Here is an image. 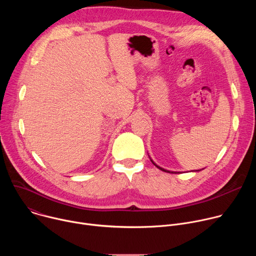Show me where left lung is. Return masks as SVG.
<instances>
[{"label":"left lung","mask_w":256,"mask_h":256,"mask_svg":"<svg viewBox=\"0 0 256 256\" xmlns=\"http://www.w3.org/2000/svg\"><path fill=\"white\" fill-rule=\"evenodd\" d=\"M151 161H152V160H151ZM152 163H153V164H154V165H155V166H156V167H157V168H159V169H160V170H162V171H165V172H170V173H177V172H173V171H168V170H165V169H163V168H161V167H159V166H158V165H156V164H155V163H154V162H153V161H152Z\"/></svg>","instance_id":"left-lung-1"}]
</instances>
